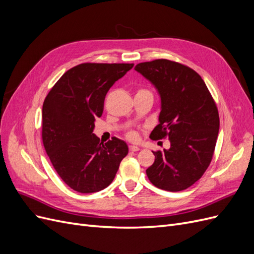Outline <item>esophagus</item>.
Listing matches in <instances>:
<instances>
[{"mask_svg": "<svg viewBox=\"0 0 254 254\" xmlns=\"http://www.w3.org/2000/svg\"><path fill=\"white\" fill-rule=\"evenodd\" d=\"M141 148L139 147V146H134V145H130L129 146V150L130 151H139Z\"/></svg>", "mask_w": 254, "mask_h": 254, "instance_id": "esophagus-1", "label": "esophagus"}]
</instances>
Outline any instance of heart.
<instances>
[{
	"label": "heart",
	"mask_w": 254,
	"mask_h": 254,
	"mask_svg": "<svg viewBox=\"0 0 254 254\" xmlns=\"http://www.w3.org/2000/svg\"><path fill=\"white\" fill-rule=\"evenodd\" d=\"M126 135H127L128 139L131 140V141H136L137 139H139V134H137L135 130H129Z\"/></svg>",
	"instance_id": "obj_1"
}]
</instances>
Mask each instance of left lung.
Masks as SVG:
<instances>
[{"label":"left lung","instance_id":"left-lung-1","mask_svg":"<svg viewBox=\"0 0 254 254\" xmlns=\"http://www.w3.org/2000/svg\"><path fill=\"white\" fill-rule=\"evenodd\" d=\"M161 98L159 125L149 137H168L170 149L152 151L155 162L146 170L153 186L183 190L201 178L209 167L219 130L216 104L200 75L167 59L136 64Z\"/></svg>","mask_w":254,"mask_h":254}]
</instances>
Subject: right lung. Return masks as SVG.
<instances>
[{"label": "right lung", "instance_id": "1", "mask_svg": "<svg viewBox=\"0 0 254 254\" xmlns=\"http://www.w3.org/2000/svg\"><path fill=\"white\" fill-rule=\"evenodd\" d=\"M133 64H81L66 71L44 99L42 142L66 186L89 194L113 181L127 144L118 137L103 143L93 133L107 92Z\"/></svg>", "mask_w": 254, "mask_h": 254}]
</instances>
